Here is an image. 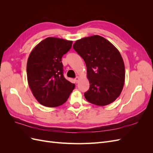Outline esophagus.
I'll list each match as a JSON object with an SVG mask.
<instances>
[{
    "label": "esophagus",
    "instance_id": "1",
    "mask_svg": "<svg viewBox=\"0 0 153 153\" xmlns=\"http://www.w3.org/2000/svg\"><path fill=\"white\" fill-rule=\"evenodd\" d=\"M75 82L77 83L78 81H79V80H80V77L79 76H76V78H75Z\"/></svg>",
    "mask_w": 153,
    "mask_h": 153
}]
</instances>
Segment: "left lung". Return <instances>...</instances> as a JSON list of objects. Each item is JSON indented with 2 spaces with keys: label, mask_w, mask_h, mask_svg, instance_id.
<instances>
[{
  "label": "left lung",
  "mask_w": 153,
  "mask_h": 153,
  "mask_svg": "<svg viewBox=\"0 0 153 153\" xmlns=\"http://www.w3.org/2000/svg\"><path fill=\"white\" fill-rule=\"evenodd\" d=\"M73 47L87 66L90 87L84 94L85 99L98 106L113 103L121 94L125 81L124 63L119 50L98 35L78 39Z\"/></svg>",
  "instance_id": "8db88e82"
}]
</instances>
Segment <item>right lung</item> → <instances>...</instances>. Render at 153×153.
<instances>
[{
    "mask_svg": "<svg viewBox=\"0 0 153 153\" xmlns=\"http://www.w3.org/2000/svg\"><path fill=\"white\" fill-rule=\"evenodd\" d=\"M72 41L49 37L32 50L27 64V75L32 94L48 107L66 102L75 84L63 75L62 57L72 47Z\"/></svg>",
    "mask_w": 153,
    "mask_h": 153,
    "instance_id": "obj_1",
    "label": "right lung"
}]
</instances>
